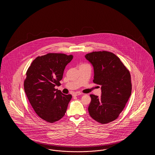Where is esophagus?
I'll return each mask as SVG.
<instances>
[{"mask_svg": "<svg viewBox=\"0 0 155 155\" xmlns=\"http://www.w3.org/2000/svg\"><path fill=\"white\" fill-rule=\"evenodd\" d=\"M82 95V93L79 92H74L73 94V96H78V95Z\"/></svg>", "mask_w": 155, "mask_h": 155, "instance_id": "esophagus-1", "label": "esophagus"}]
</instances>
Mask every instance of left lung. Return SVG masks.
Returning <instances> with one entry per match:
<instances>
[{
	"label": "left lung",
	"mask_w": 155,
	"mask_h": 155,
	"mask_svg": "<svg viewBox=\"0 0 155 155\" xmlns=\"http://www.w3.org/2000/svg\"><path fill=\"white\" fill-rule=\"evenodd\" d=\"M85 58L94 67L93 82L101 86V97L91 95L90 116L98 123L106 124L117 118L131 94L130 71L111 52H93Z\"/></svg>",
	"instance_id": "8db88e82"
}]
</instances>
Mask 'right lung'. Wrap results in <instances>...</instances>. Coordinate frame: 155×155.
<instances>
[{"mask_svg": "<svg viewBox=\"0 0 155 155\" xmlns=\"http://www.w3.org/2000/svg\"><path fill=\"white\" fill-rule=\"evenodd\" d=\"M73 58L72 54L48 53L37 57L27 71L25 94L38 116L48 123L62 118L71 99V95L63 94L54 87L60 84L65 67Z\"/></svg>", "mask_w": 155, "mask_h": 155, "instance_id": "1", "label": "right lung"}]
</instances>
